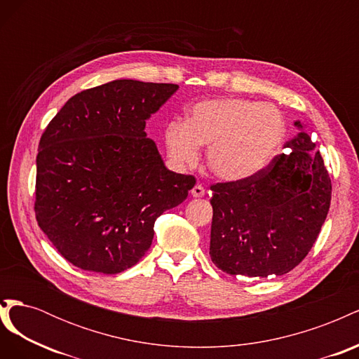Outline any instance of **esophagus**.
<instances>
[{
    "label": "esophagus",
    "instance_id": "34e87169",
    "mask_svg": "<svg viewBox=\"0 0 359 359\" xmlns=\"http://www.w3.org/2000/svg\"><path fill=\"white\" fill-rule=\"evenodd\" d=\"M190 193H191L193 198H203L205 196V189L201 186V184H196V186L191 189Z\"/></svg>",
    "mask_w": 359,
    "mask_h": 359
}]
</instances>
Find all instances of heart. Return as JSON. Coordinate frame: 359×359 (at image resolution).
I'll list each match as a JSON object with an SVG mask.
<instances>
[{"label": "heart", "instance_id": "b5f03b06", "mask_svg": "<svg viewBox=\"0 0 359 359\" xmlns=\"http://www.w3.org/2000/svg\"><path fill=\"white\" fill-rule=\"evenodd\" d=\"M286 139L285 116L277 107L244 99H212L194 104L186 123L172 121L165 144L177 166L194 165L199 147H208L206 166L227 182L264 172Z\"/></svg>", "mask_w": 359, "mask_h": 359}]
</instances>
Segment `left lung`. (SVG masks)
Returning <instances> with one entry per match:
<instances>
[{"label": "left lung", "mask_w": 359, "mask_h": 359, "mask_svg": "<svg viewBox=\"0 0 359 359\" xmlns=\"http://www.w3.org/2000/svg\"><path fill=\"white\" fill-rule=\"evenodd\" d=\"M299 133L259 175L217 182L210 256L231 276H283L309 255L331 203L323 158L299 121Z\"/></svg>", "instance_id": "1"}]
</instances>
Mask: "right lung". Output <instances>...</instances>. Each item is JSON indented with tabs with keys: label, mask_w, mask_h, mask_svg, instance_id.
Wrapping results in <instances>:
<instances>
[{
	"label": "right lung",
	"mask_w": 359,
	"mask_h": 359,
	"mask_svg": "<svg viewBox=\"0 0 359 359\" xmlns=\"http://www.w3.org/2000/svg\"><path fill=\"white\" fill-rule=\"evenodd\" d=\"M175 83L118 79L73 95L41 135L36 219L58 253L85 271L118 274L136 265L154 223L196 184L169 170L147 119Z\"/></svg>",
	"instance_id": "right-lung-1"
}]
</instances>
